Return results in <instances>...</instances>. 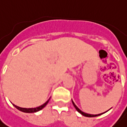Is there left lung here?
Listing matches in <instances>:
<instances>
[{"mask_svg":"<svg viewBox=\"0 0 127 127\" xmlns=\"http://www.w3.org/2000/svg\"><path fill=\"white\" fill-rule=\"evenodd\" d=\"M72 104H73V105L74 106V107L76 108V110H77V111L79 112V113H81L82 115L85 116V117H97V116H99L100 115H102V114H103V113H101V114H98V115H90V114H87V113H85V112H82L81 110H80L78 107H77V106L74 104V103L72 101Z\"/></svg>","mask_w":127,"mask_h":127,"instance_id":"8db88e82","label":"left lung"}]
</instances>
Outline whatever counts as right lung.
<instances>
[{
  "mask_svg": "<svg viewBox=\"0 0 127 127\" xmlns=\"http://www.w3.org/2000/svg\"><path fill=\"white\" fill-rule=\"evenodd\" d=\"M48 101H49V100H48L46 103H44V104H43V105H41V106H39V107H35V108H22V107H18V106H17V105H14V104H13V105H14V106H15L17 110H20V111L23 112H27V113H32V112H38V111H39V110H41V109H43V108L45 107L46 105L48 104Z\"/></svg>",
  "mask_w": 127,
  "mask_h": 127,
  "instance_id": "right-lung-1",
  "label": "right lung"
}]
</instances>
